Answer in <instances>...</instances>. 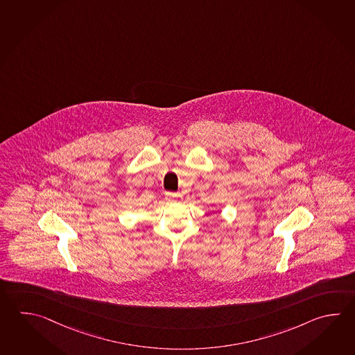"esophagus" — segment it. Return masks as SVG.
<instances>
[{"instance_id": "obj_1", "label": "esophagus", "mask_w": 355, "mask_h": 355, "mask_svg": "<svg viewBox=\"0 0 355 355\" xmlns=\"http://www.w3.org/2000/svg\"><path fill=\"white\" fill-rule=\"evenodd\" d=\"M178 197H180V193H175V192H166V201H169V202H175L178 200Z\"/></svg>"}]
</instances>
